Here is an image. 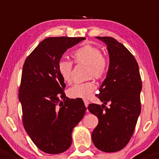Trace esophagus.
<instances>
[{
	"label": "esophagus",
	"instance_id": "obj_1",
	"mask_svg": "<svg viewBox=\"0 0 159 159\" xmlns=\"http://www.w3.org/2000/svg\"><path fill=\"white\" fill-rule=\"evenodd\" d=\"M84 105H85V107H88L89 104V102L88 100H84Z\"/></svg>",
	"mask_w": 159,
	"mask_h": 159
}]
</instances>
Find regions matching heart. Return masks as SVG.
Here are the masks:
<instances>
[{
  "mask_svg": "<svg viewBox=\"0 0 159 159\" xmlns=\"http://www.w3.org/2000/svg\"><path fill=\"white\" fill-rule=\"evenodd\" d=\"M74 61L78 64L88 65L89 78L95 79H101L107 75L109 67L108 60L101 51L95 46H81L79 48L73 52L71 54ZM73 63L71 62L62 59L58 63V70L59 75L66 82L71 81ZM96 84L93 81H87L84 83H78L73 85L68 90V95L71 98H80L83 100H88L96 90Z\"/></svg>",
  "mask_w": 159,
  "mask_h": 159,
  "instance_id": "obj_1",
  "label": "heart"
}]
</instances>
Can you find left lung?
Masks as SVG:
<instances>
[{
  "mask_svg": "<svg viewBox=\"0 0 159 159\" xmlns=\"http://www.w3.org/2000/svg\"><path fill=\"white\" fill-rule=\"evenodd\" d=\"M96 38L107 45L110 65L96 95L103 104L90 103L88 107L99 118L92 140L100 151L116 152L126 146L136 128L141 111V78L136 59L121 43L111 37ZM107 102L109 108L105 106Z\"/></svg>",
  "mask_w": 159,
  "mask_h": 159,
  "instance_id": "1",
  "label": "left lung"
}]
</instances>
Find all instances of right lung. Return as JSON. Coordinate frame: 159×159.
I'll list each match as a JSON object with an SVG mask.
<instances>
[{
    "label": "right lung",
    "mask_w": 159,
    "mask_h": 159,
    "mask_svg": "<svg viewBox=\"0 0 159 159\" xmlns=\"http://www.w3.org/2000/svg\"><path fill=\"white\" fill-rule=\"evenodd\" d=\"M84 38L54 37L43 40L23 64L19 99L23 124L41 151L60 154L72 143L73 129L84 117L86 107L81 99H70L58 70L63 53Z\"/></svg>",
    "instance_id": "right-lung-1"
}]
</instances>
